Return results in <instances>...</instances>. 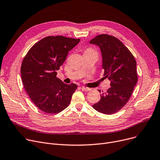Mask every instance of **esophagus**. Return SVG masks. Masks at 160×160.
Segmentation results:
<instances>
[{
    "instance_id": "obj_1",
    "label": "esophagus",
    "mask_w": 160,
    "mask_h": 160,
    "mask_svg": "<svg viewBox=\"0 0 160 160\" xmlns=\"http://www.w3.org/2000/svg\"><path fill=\"white\" fill-rule=\"evenodd\" d=\"M81 89L83 91H90V88H85V87H82L81 88Z\"/></svg>"
}]
</instances>
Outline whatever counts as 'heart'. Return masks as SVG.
<instances>
[{"mask_svg":"<svg viewBox=\"0 0 160 160\" xmlns=\"http://www.w3.org/2000/svg\"><path fill=\"white\" fill-rule=\"evenodd\" d=\"M86 51H92L91 49H87L86 50Z\"/></svg>","mask_w":160,"mask_h":160,"instance_id":"b5f03b06","label":"heart"}]
</instances>
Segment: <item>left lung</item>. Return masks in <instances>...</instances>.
Here are the masks:
<instances>
[{"instance_id": "8db88e82", "label": "left lung", "mask_w": 160, "mask_h": 160, "mask_svg": "<svg viewBox=\"0 0 160 160\" xmlns=\"http://www.w3.org/2000/svg\"><path fill=\"white\" fill-rule=\"evenodd\" d=\"M89 43L99 46L103 76L111 82V88L100 95V101L92 108L103 114H114L129 101L136 86L138 81L136 60L122 42L113 36L98 35Z\"/></svg>"}]
</instances>
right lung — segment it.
<instances>
[{
	"label": "right lung",
	"instance_id": "right-lung-1",
	"mask_svg": "<svg viewBox=\"0 0 160 160\" xmlns=\"http://www.w3.org/2000/svg\"><path fill=\"white\" fill-rule=\"evenodd\" d=\"M80 40L46 37L32 46L23 59L20 71L25 90L37 107L47 114L65 109L77 88L75 83L66 84L57 78V71Z\"/></svg>",
	"mask_w": 160,
	"mask_h": 160
}]
</instances>
